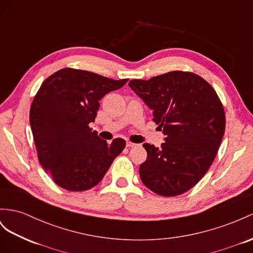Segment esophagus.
Here are the masks:
<instances>
[{
    "label": "esophagus",
    "instance_id": "obj_1",
    "mask_svg": "<svg viewBox=\"0 0 253 253\" xmlns=\"http://www.w3.org/2000/svg\"><path fill=\"white\" fill-rule=\"evenodd\" d=\"M137 144H134V143H132V142H127L126 143V146L127 147H133V146H135Z\"/></svg>",
    "mask_w": 253,
    "mask_h": 253
}]
</instances>
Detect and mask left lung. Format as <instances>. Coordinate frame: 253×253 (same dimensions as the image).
Masks as SVG:
<instances>
[{"label": "left lung", "instance_id": "8db88e82", "mask_svg": "<svg viewBox=\"0 0 253 253\" xmlns=\"http://www.w3.org/2000/svg\"><path fill=\"white\" fill-rule=\"evenodd\" d=\"M128 85L153 110L166 135L160 148L143 144L142 182L163 197L188 191L210 169L223 138L225 115L217 93L203 78L178 70Z\"/></svg>", "mask_w": 253, "mask_h": 253}]
</instances>
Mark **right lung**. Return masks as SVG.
I'll return each mask as SVG.
<instances>
[{
    "instance_id": "right-lung-1",
    "label": "right lung",
    "mask_w": 253,
    "mask_h": 253,
    "mask_svg": "<svg viewBox=\"0 0 253 253\" xmlns=\"http://www.w3.org/2000/svg\"><path fill=\"white\" fill-rule=\"evenodd\" d=\"M127 81L63 68L42 82L32 102L30 124L38 160L56 185L69 191L93 188L124 150V139L109 144L89 124L102 97Z\"/></svg>"
}]
</instances>
